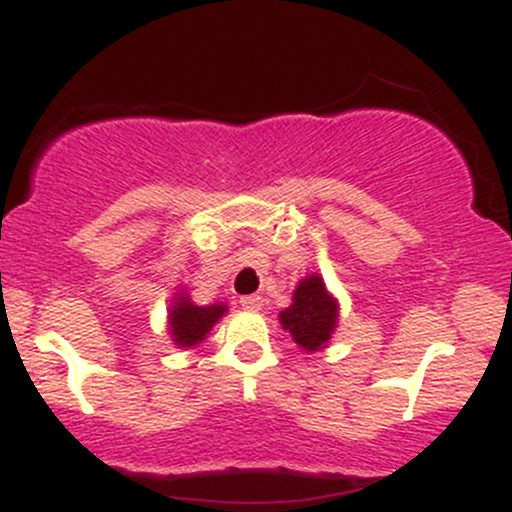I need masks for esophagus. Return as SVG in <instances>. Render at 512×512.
<instances>
[{"mask_svg": "<svg viewBox=\"0 0 512 512\" xmlns=\"http://www.w3.org/2000/svg\"><path fill=\"white\" fill-rule=\"evenodd\" d=\"M262 296H255V293H252V296H243L240 298V305H243L245 310H252V313H257V310H262Z\"/></svg>", "mask_w": 512, "mask_h": 512, "instance_id": "esophagus-1", "label": "esophagus"}]
</instances>
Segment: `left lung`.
Instances as JSON below:
<instances>
[{
  "label": "left lung",
  "mask_w": 512,
  "mask_h": 512,
  "mask_svg": "<svg viewBox=\"0 0 512 512\" xmlns=\"http://www.w3.org/2000/svg\"><path fill=\"white\" fill-rule=\"evenodd\" d=\"M279 322L293 342L308 354L327 349L339 325V301L327 291L320 274H308L293 291L291 305L279 313Z\"/></svg>",
  "instance_id": "8db88e82"
}]
</instances>
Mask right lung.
<instances>
[{"mask_svg":"<svg viewBox=\"0 0 512 512\" xmlns=\"http://www.w3.org/2000/svg\"><path fill=\"white\" fill-rule=\"evenodd\" d=\"M228 313L226 303L197 305L190 293L180 289L168 308V334L178 349H195L211 332V327Z\"/></svg>","mask_w":512,"mask_h":512,"instance_id":"obj_1","label":"right lung"}]
</instances>
